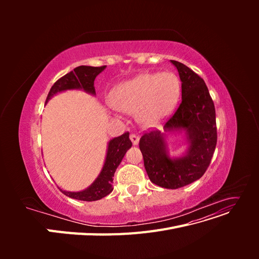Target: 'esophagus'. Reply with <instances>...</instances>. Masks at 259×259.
<instances>
[{
  "label": "esophagus",
  "mask_w": 259,
  "mask_h": 259,
  "mask_svg": "<svg viewBox=\"0 0 259 259\" xmlns=\"http://www.w3.org/2000/svg\"><path fill=\"white\" fill-rule=\"evenodd\" d=\"M130 138H131V140H132L133 145H137V144H138V142H139V136H138V135H136V134H131Z\"/></svg>",
  "instance_id": "obj_1"
}]
</instances>
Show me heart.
Returning a JSON list of instances; mask_svg holds the SVG:
<instances>
[{
  "mask_svg": "<svg viewBox=\"0 0 259 259\" xmlns=\"http://www.w3.org/2000/svg\"><path fill=\"white\" fill-rule=\"evenodd\" d=\"M179 92V80L174 73H142L117 85L111 94V104L120 111H135L140 123L151 126L175 107Z\"/></svg>",
  "mask_w": 259,
  "mask_h": 259,
  "instance_id": "1",
  "label": "heart"
}]
</instances>
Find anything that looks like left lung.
Returning a JSON list of instances; mask_svg holds the SVG:
<instances>
[{"mask_svg": "<svg viewBox=\"0 0 259 259\" xmlns=\"http://www.w3.org/2000/svg\"><path fill=\"white\" fill-rule=\"evenodd\" d=\"M170 61L182 81V103L165 121L164 131L184 130L189 148L184 156L170 159L164 134L152 128L140 138L139 149L151 182L178 189L204 175L216 148L217 128L215 106L204 80L182 62Z\"/></svg>", "mask_w": 259, "mask_h": 259, "instance_id": "obj_1", "label": "left lung"}]
</instances>
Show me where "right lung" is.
I'll use <instances>...</instances> for the list:
<instances>
[{
  "label": "right lung",
  "mask_w": 259,
  "mask_h": 259,
  "mask_svg": "<svg viewBox=\"0 0 259 259\" xmlns=\"http://www.w3.org/2000/svg\"><path fill=\"white\" fill-rule=\"evenodd\" d=\"M106 66L101 67H90L80 66L73 69V71L61 76L59 80L54 83L49 93L46 103L59 92L67 90H83L92 95H95V88H94V81L96 76L104 71ZM132 147V142L130 139V133L126 132L123 135L115 137L109 142L106 161L104 167L101 169L99 176L96 178L88 189L80 192H69L64 191L59 188V190L66 194L67 197L81 201H97L105 198L113 190V176L117 166L120 165L125 153Z\"/></svg>",
  "instance_id": "right-lung-1"
}]
</instances>
